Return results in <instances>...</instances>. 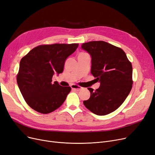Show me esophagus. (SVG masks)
<instances>
[{
	"mask_svg": "<svg viewBox=\"0 0 155 155\" xmlns=\"http://www.w3.org/2000/svg\"><path fill=\"white\" fill-rule=\"evenodd\" d=\"M71 89H72L73 90L77 91H80V90H81V89H82L81 87H80V86L77 85H72L71 86Z\"/></svg>",
	"mask_w": 155,
	"mask_h": 155,
	"instance_id": "1",
	"label": "esophagus"
}]
</instances>
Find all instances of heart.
Returning <instances> with one entry per match:
<instances>
[{
    "mask_svg": "<svg viewBox=\"0 0 155 155\" xmlns=\"http://www.w3.org/2000/svg\"><path fill=\"white\" fill-rule=\"evenodd\" d=\"M80 54H85V53H83V52H82V53H80Z\"/></svg>",
    "mask_w": 155,
    "mask_h": 155,
    "instance_id": "heart-1",
    "label": "heart"
}]
</instances>
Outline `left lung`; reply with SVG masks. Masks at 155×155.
<instances>
[{"label":"left lung","instance_id":"8db88e82","mask_svg":"<svg viewBox=\"0 0 155 155\" xmlns=\"http://www.w3.org/2000/svg\"><path fill=\"white\" fill-rule=\"evenodd\" d=\"M91 56V73L100 82L97 89L88 88L91 97L84 101L87 109L97 115H106L122 105L132 87V66L125 52L104 41L82 44Z\"/></svg>","mask_w":155,"mask_h":155}]
</instances>
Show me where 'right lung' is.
Returning <instances> with one entry per match:
<instances>
[{
    "instance_id": "add662e5",
    "label": "right lung",
    "mask_w": 155,
    "mask_h": 155,
    "mask_svg": "<svg viewBox=\"0 0 155 155\" xmlns=\"http://www.w3.org/2000/svg\"><path fill=\"white\" fill-rule=\"evenodd\" d=\"M78 46V44L38 45L21 59L17 83L32 109L48 114L63 104L71 87H62L56 82L52 84V76L63 71L65 60Z\"/></svg>"
}]
</instances>
